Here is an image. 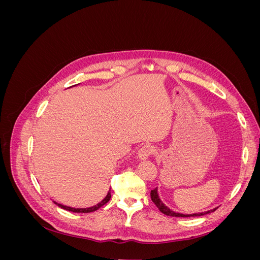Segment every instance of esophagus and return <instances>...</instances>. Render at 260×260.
Masks as SVG:
<instances>
[{
  "label": "esophagus",
  "instance_id": "34e87169",
  "mask_svg": "<svg viewBox=\"0 0 260 260\" xmlns=\"http://www.w3.org/2000/svg\"><path fill=\"white\" fill-rule=\"evenodd\" d=\"M155 152V147L151 144H145L144 146L141 147L138 152V157L140 160L147 159L149 155H152Z\"/></svg>",
  "mask_w": 260,
  "mask_h": 260
}]
</instances>
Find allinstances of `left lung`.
I'll return each mask as SVG.
<instances>
[{
    "label": "left lung",
    "instance_id": "left-lung-1",
    "mask_svg": "<svg viewBox=\"0 0 260 260\" xmlns=\"http://www.w3.org/2000/svg\"><path fill=\"white\" fill-rule=\"evenodd\" d=\"M151 199H152L153 203L157 206V208H158L162 212V214L167 215V216H171V217H183V218H185V217H200V216L210 214V212L215 211L217 209V208H214V209H210V210H207V211L195 212V214H187V215L180 214V212H176L174 210H171L169 207H167L166 205H165V204L161 202V200L159 199V195H158V191H157V187L151 191Z\"/></svg>",
    "mask_w": 260,
    "mask_h": 260
}]
</instances>
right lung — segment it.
I'll list each match as a JSON object with an SVG mask.
<instances>
[{"mask_svg": "<svg viewBox=\"0 0 260 260\" xmlns=\"http://www.w3.org/2000/svg\"><path fill=\"white\" fill-rule=\"evenodd\" d=\"M111 198H112V195H111V191H108V193H107V195L105 196V199L102 201L101 203H99L98 205H95V206H92V207H89V208H74V207H69V206H65V205H61V204H58V203H56V202H54L55 204H56L57 206H59L60 208H62V209H66V210H68V211H73V212H92V211H95V210H98L99 208H101L102 206L103 205H105V204L111 200Z\"/></svg>", "mask_w": 260, "mask_h": 260, "instance_id": "add662e5", "label": "right lung"}]
</instances>
